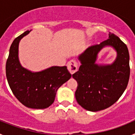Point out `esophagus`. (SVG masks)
I'll return each mask as SVG.
<instances>
[{"instance_id":"1","label":"esophagus","mask_w":135,"mask_h":135,"mask_svg":"<svg viewBox=\"0 0 135 135\" xmlns=\"http://www.w3.org/2000/svg\"><path fill=\"white\" fill-rule=\"evenodd\" d=\"M68 65V70L70 72V74H73L78 70V63L74 59L70 61L67 64Z\"/></svg>"}]
</instances>
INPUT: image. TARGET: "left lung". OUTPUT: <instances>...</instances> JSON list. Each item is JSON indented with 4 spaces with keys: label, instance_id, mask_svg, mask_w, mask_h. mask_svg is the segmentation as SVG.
<instances>
[{
    "label": "left lung",
    "instance_id": "obj_1",
    "mask_svg": "<svg viewBox=\"0 0 135 135\" xmlns=\"http://www.w3.org/2000/svg\"><path fill=\"white\" fill-rule=\"evenodd\" d=\"M105 46H113L118 56L112 65L98 66L95 64L97 53ZM79 59L82 65L72 75L78 82L75 96L78 104L90 112L103 110L114 104L129 80V53L126 44L109 32V38L89 47Z\"/></svg>",
    "mask_w": 135,
    "mask_h": 135
}]
</instances>
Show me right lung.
I'll list each match as a JSON object with an SVG mask.
<instances>
[{"mask_svg": "<svg viewBox=\"0 0 135 135\" xmlns=\"http://www.w3.org/2000/svg\"><path fill=\"white\" fill-rule=\"evenodd\" d=\"M27 30L11 45L6 63V76L13 95L20 103L32 109H45L53 104L57 89L71 78L66 66H53L39 72H31L20 65L18 46Z\"/></svg>", "mask_w": 135, "mask_h": 135, "instance_id": "right-lung-1", "label": "right lung"}]
</instances>
